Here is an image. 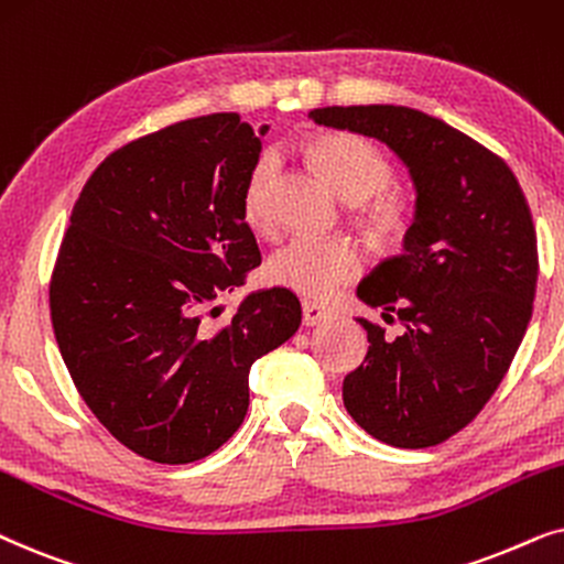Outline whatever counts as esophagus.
<instances>
[{"label":"esophagus","mask_w":564,"mask_h":564,"mask_svg":"<svg viewBox=\"0 0 564 564\" xmlns=\"http://www.w3.org/2000/svg\"><path fill=\"white\" fill-rule=\"evenodd\" d=\"M302 312H304V325H306V327L322 325V322H327L329 317H333V312L325 310V306L314 304V302H304V304H302Z\"/></svg>","instance_id":"esophagus-1"}]
</instances>
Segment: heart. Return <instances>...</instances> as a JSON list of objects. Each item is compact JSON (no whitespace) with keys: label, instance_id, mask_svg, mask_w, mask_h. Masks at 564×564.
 <instances>
[{"label":"heart","instance_id":"b5f03b06","mask_svg":"<svg viewBox=\"0 0 564 564\" xmlns=\"http://www.w3.org/2000/svg\"><path fill=\"white\" fill-rule=\"evenodd\" d=\"M312 160L325 170L340 195L364 205V224L373 237L394 239L408 227V204L384 187L392 180L387 156L358 133H325L310 147ZM281 154L275 149L260 154L242 187V214L252 229L270 227V193H273ZM364 252L348 237H294L278 247L268 260V278L275 286L294 291L314 302H327L364 270Z\"/></svg>","mask_w":564,"mask_h":564}]
</instances>
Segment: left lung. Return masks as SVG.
Segmentation results:
<instances>
[{
  "instance_id": "obj_1",
  "label": "left lung",
  "mask_w": 564,
  "mask_h": 564,
  "mask_svg": "<svg viewBox=\"0 0 564 564\" xmlns=\"http://www.w3.org/2000/svg\"><path fill=\"white\" fill-rule=\"evenodd\" d=\"M310 118L387 144L415 185L404 252L358 286L404 333L358 319L371 345L343 381L345 410L381 444H444L485 408L529 327L539 254L527 195L498 154L420 110L333 105Z\"/></svg>"
}]
</instances>
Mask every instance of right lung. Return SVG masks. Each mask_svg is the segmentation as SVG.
<instances>
[{
	"instance_id": "add662e5",
	"label": "right lung",
	"mask_w": 564,
	"mask_h": 564,
	"mask_svg": "<svg viewBox=\"0 0 564 564\" xmlns=\"http://www.w3.org/2000/svg\"><path fill=\"white\" fill-rule=\"evenodd\" d=\"M237 112L180 120L105 156L74 204L51 322L74 387L133 454L191 464L242 425L250 369L302 325L289 289L204 314L260 265L242 187L260 137ZM219 312V306L212 311Z\"/></svg>"
}]
</instances>
